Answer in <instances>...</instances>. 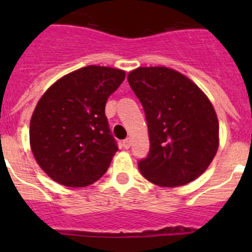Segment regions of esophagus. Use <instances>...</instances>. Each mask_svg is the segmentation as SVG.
Here are the masks:
<instances>
[{"mask_svg": "<svg viewBox=\"0 0 252 252\" xmlns=\"http://www.w3.org/2000/svg\"><path fill=\"white\" fill-rule=\"evenodd\" d=\"M122 146H124L125 149H128L131 146V139H126L122 141Z\"/></svg>", "mask_w": 252, "mask_h": 252, "instance_id": "obj_1", "label": "esophagus"}]
</instances>
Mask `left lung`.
Returning a JSON list of instances; mask_svg holds the SVG:
<instances>
[{
    "instance_id": "left-lung-1",
    "label": "left lung",
    "mask_w": 252,
    "mask_h": 252,
    "mask_svg": "<svg viewBox=\"0 0 252 252\" xmlns=\"http://www.w3.org/2000/svg\"><path fill=\"white\" fill-rule=\"evenodd\" d=\"M127 81L148 121L150 151L139 162L141 174L166 188L201 177L220 145L218 119L208 97L192 79L166 66H139Z\"/></svg>"
}]
</instances>
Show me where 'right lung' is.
Wrapping results in <instances>:
<instances>
[{
    "label": "right lung",
    "instance_id": "add662e5",
    "mask_svg": "<svg viewBox=\"0 0 252 252\" xmlns=\"http://www.w3.org/2000/svg\"><path fill=\"white\" fill-rule=\"evenodd\" d=\"M125 75V70L111 66H83L41 95L30 120V148L54 182L83 188L107 171L117 146L104 107Z\"/></svg>",
    "mask_w": 252,
    "mask_h": 252
}]
</instances>
